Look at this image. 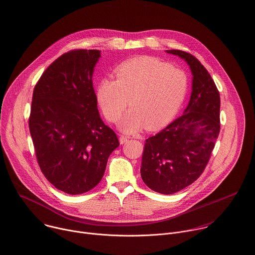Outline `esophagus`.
<instances>
[{"label": "esophagus", "instance_id": "esophagus-1", "mask_svg": "<svg viewBox=\"0 0 255 255\" xmlns=\"http://www.w3.org/2000/svg\"><path fill=\"white\" fill-rule=\"evenodd\" d=\"M128 137L127 136H124V135H120V138H119V141H120V144H124L128 141Z\"/></svg>", "mask_w": 255, "mask_h": 255}]
</instances>
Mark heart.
Masks as SVG:
<instances>
[{
	"label": "heart",
	"instance_id": "heart-1",
	"mask_svg": "<svg viewBox=\"0 0 255 255\" xmlns=\"http://www.w3.org/2000/svg\"><path fill=\"white\" fill-rule=\"evenodd\" d=\"M116 80L104 78L97 88V99L105 117L116 122L128 104L120 128L127 133L163 127L180 109L187 91L185 73L150 56L121 63L115 70Z\"/></svg>",
	"mask_w": 255,
	"mask_h": 255
}]
</instances>
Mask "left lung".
I'll return each mask as SVG.
<instances>
[{"mask_svg":"<svg viewBox=\"0 0 255 255\" xmlns=\"http://www.w3.org/2000/svg\"><path fill=\"white\" fill-rule=\"evenodd\" d=\"M190 65L192 95L184 114L146 140L141 164L143 182L172 195L193 184L205 171L220 134L221 97L206 67L193 54L167 50Z\"/></svg>","mask_w":255,"mask_h":255,"instance_id":"obj_1","label":"left lung"}]
</instances>
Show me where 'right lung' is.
I'll return each instance as SVG.
<instances>
[{"label": "right lung", "instance_id": "1", "mask_svg": "<svg viewBox=\"0 0 255 255\" xmlns=\"http://www.w3.org/2000/svg\"><path fill=\"white\" fill-rule=\"evenodd\" d=\"M97 49H73L56 58L36 82L28 118L38 166L57 190L86 193L101 181L115 132L97 109L93 88Z\"/></svg>", "mask_w": 255, "mask_h": 255}]
</instances>
